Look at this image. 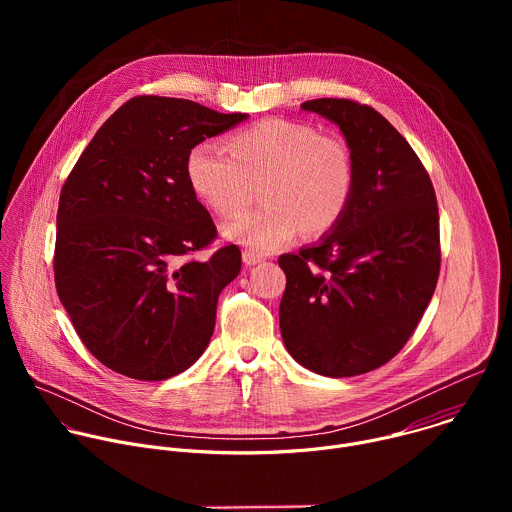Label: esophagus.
I'll return each instance as SVG.
<instances>
[{"label": "esophagus", "mask_w": 512, "mask_h": 512, "mask_svg": "<svg viewBox=\"0 0 512 512\" xmlns=\"http://www.w3.org/2000/svg\"><path fill=\"white\" fill-rule=\"evenodd\" d=\"M263 259H265V257H263L261 253H255V251H249V249L243 253V261H245V265H249V267L261 263Z\"/></svg>", "instance_id": "obj_1"}]
</instances>
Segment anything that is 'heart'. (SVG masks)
<instances>
[{
	"label": "heart",
	"mask_w": 512,
	"mask_h": 512,
	"mask_svg": "<svg viewBox=\"0 0 512 512\" xmlns=\"http://www.w3.org/2000/svg\"><path fill=\"white\" fill-rule=\"evenodd\" d=\"M192 192L216 214L243 210L253 186L261 208L235 216L223 235L255 253H269L302 231L324 235L346 214L356 168L350 145L334 133L281 117L261 119L227 141V150L200 141L186 156Z\"/></svg>",
	"instance_id": "1"
}]
</instances>
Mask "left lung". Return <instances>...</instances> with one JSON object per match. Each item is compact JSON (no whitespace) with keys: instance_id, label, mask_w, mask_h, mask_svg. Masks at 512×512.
I'll use <instances>...</instances> for the list:
<instances>
[{"instance_id":"8db88e82","label":"left lung","mask_w":512,"mask_h":512,"mask_svg":"<svg viewBox=\"0 0 512 512\" xmlns=\"http://www.w3.org/2000/svg\"><path fill=\"white\" fill-rule=\"evenodd\" d=\"M302 109L340 127L356 184L320 243L279 257V328L302 367L354 377L383 367L415 332L440 275V212L421 160L379 111L352 99Z\"/></svg>"}]
</instances>
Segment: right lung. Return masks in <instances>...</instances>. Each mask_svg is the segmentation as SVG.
<instances>
[{"instance_id": "1", "label": "right lung", "mask_w": 512, "mask_h": 512, "mask_svg": "<svg viewBox=\"0 0 512 512\" xmlns=\"http://www.w3.org/2000/svg\"><path fill=\"white\" fill-rule=\"evenodd\" d=\"M186 99L141 95L95 133L58 202L54 281L79 338L137 381L180 375L210 342L237 245L206 261L216 227L186 178L196 143L245 121Z\"/></svg>"}]
</instances>
